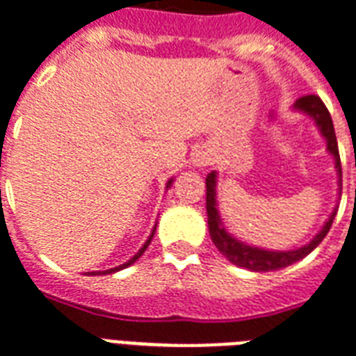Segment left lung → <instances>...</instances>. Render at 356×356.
Returning <instances> with one entry per match:
<instances>
[{
	"instance_id": "obj_1",
	"label": "left lung",
	"mask_w": 356,
	"mask_h": 356,
	"mask_svg": "<svg viewBox=\"0 0 356 356\" xmlns=\"http://www.w3.org/2000/svg\"><path fill=\"white\" fill-rule=\"evenodd\" d=\"M295 108L300 112L308 113L310 118L316 119L317 127L321 130V134L327 138V149L330 153L334 154L336 168L338 173L341 175V164H340V153H338V142H336V132L330 113L327 110V106L323 104V100L317 95H305L295 102ZM205 186H207V216H209V233L213 238L214 246L220 250L222 256L227 257V261H232L237 267L248 268L254 273H268V270H280V268L291 265V263L302 259L308 256L317 244L321 243L325 235L329 233L332 220H334L336 211L330 214V218L327 224L323 226V229L317 233L316 237L312 238L310 243L298 248V250H289V252H270V250H261L256 246H248V244L241 243L235 237H232L229 233L222 227L220 214L216 209V173L211 172L205 179Z\"/></svg>"
}]
</instances>
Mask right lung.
<instances>
[{"label": "right lung", "mask_w": 356, "mask_h": 356, "mask_svg": "<svg viewBox=\"0 0 356 356\" xmlns=\"http://www.w3.org/2000/svg\"><path fill=\"white\" fill-rule=\"evenodd\" d=\"M170 184H172V181H170V183H168V186H170ZM153 235H154V229H153V233H151V237L147 238V243L143 244L142 248H140V252H138V254H136V256L132 257V259H130V261L123 263V265H119V267H115V268H110V270H104V275H110V273H115V270H121V268H127V267H129V265H132V263H134L136 259H138V257L142 256L143 252H145V248H147L149 243H151V238H153ZM91 275H97V273H91Z\"/></svg>", "instance_id": "1"}]
</instances>
